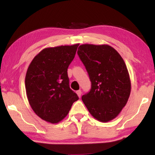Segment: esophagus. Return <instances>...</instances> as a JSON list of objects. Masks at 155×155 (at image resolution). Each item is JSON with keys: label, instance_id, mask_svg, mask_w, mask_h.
I'll return each mask as SVG.
<instances>
[{"label": "esophagus", "instance_id": "esophagus-1", "mask_svg": "<svg viewBox=\"0 0 155 155\" xmlns=\"http://www.w3.org/2000/svg\"><path fill=\"white\" fill-rule=\"evenodd\" d=\"M77 95H78V97H81V94H82V92H81V90H78V91H77Z\"/></svg>", "mask_w": 155, "mask_h": 155}]
</instances>
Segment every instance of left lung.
I'll list each match as a JSON object with an SVG mask.
<instances>
[{"mask_svg":"<svg viewBox=\"0 0 155 155\" xmlns=\"http://www.w3.org/2000/svg\"><path fill=\"white\" fill-rule=\"evenodd\" d=\"M77 53L91 83L90 91L82 96L83 103L94 118L111 121L126 105L130 94V80L124 60L105 44H83Z\"/></svg>","mask_w":155,"mask_h":155,"instance_id":"1","label":"left lung"}]
</instances>
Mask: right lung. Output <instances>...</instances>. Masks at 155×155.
<instances>
[{
	"instance_id": "1",
	"label": "right lung",
	"mask_w": 155,
	"mask_h": 155,
	"mask_svg": "<svg viewBox=\"0 0 155 155\" xmlns=\"http://www.w3.org/2000/svg\"><path fill=\"white\" fill-rule=\"evenodd\" d=\"M78 45L44 48L28 68L25 88L28 103L37 115L52 124L61 121L78 100L70 88L67 72Z\"/></svg>"
}]
</instances>
